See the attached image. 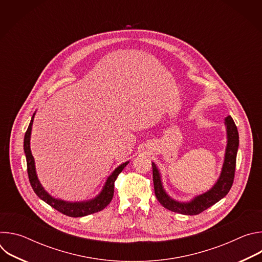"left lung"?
<instances>
[{
    "label": "left lung",
    "mask_w": 262,
    "mask_h": 262,
    "mask_svg": "<svg viewBox=\"0 0 262 262\" xmlns=\"http://www.w3.org/2000/svg\"><path fill=\"white\" fill-rule=\"evenodd\" d=\"M225 124L227 126V147L225 160L222 169L221 176L217 182L212 186L211 190L208 192L196 197L189 203H180L173 199H171L163 189L160 172L157 166L152 163V177H154V185L155 193L159 202L167 209L182 213L195 215L199 214L208 207L212 206L214 203L220 201L222 198L225 197L230 191L235 173L236 166V155L238 149V132L237 127L231 116L226 117Z\"/></svg>",
    "instance_id": "8db88e82"
}]
</instances>
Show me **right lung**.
I'll use <instances>...</instances> for the list:
<instances>
[{"instance_id":"right-lung-1","label":"right lung","mask_w":262,"mask_h":262,"mask_svg":"<svg viewBox=\"0 0 262 262\" xmlns=\"http://www.w3.org/2000/svg\"><path fill=\"white\" fill-rule=\"evenodd\" d=\"M34 115L35 114H33V117L31 119L29 127L25 134L24 150H25V155H26V159H27V170H28L29 180H30L31 186H32L33 191L35 192V194L38 196L41 200L47 202L49 205H51L53 208H55L56 210L60 211L61 213H63L65 215L72 216V217L88 215V214L100 211L104 207H106L114 196V182L117 179L118 175L122 172L124 167L128 164V162L120 165L118 168L115 169V171L113 173L108 176V178L103 186V190L95 199L86 201V202H74V203L55 199L43 190V188L41 186V184L36 175L34 158L31 154V149H30V138H31V130H32Z\"/></svg>"}]
</instances>
